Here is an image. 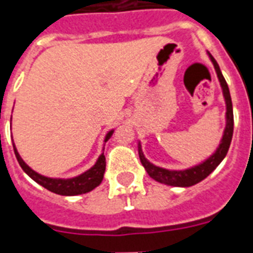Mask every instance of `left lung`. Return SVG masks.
Here are the masks:
<instances>
[{"instance_id":"obj_1","label":"left lung","mask_w":253,"mask_h":253,"mask_svg":"<svg viewBox=\"0 0 253 253\" xmlns=\"http://www.w3.org/2000/svg\"><path fill=\"white\" fill-rule=\"evenodd\" d=\"M210 55V59L213 63V67L216 70L217 78H219V82H220L221 90H223V95H224L225 101V107H227V111H225V128L224 132H223V138L220 140V144L219 147L216 148V151L212 154L211 157L207 158L206 161L199 163V165L194 166L191 169H162V167H158V166L152 165L150 162L144 158L143 151H142V147H140V143L138 144V151H139V158L142 165L146 169L147 173L151 176L154 180H157L159 183H163V184H169V186H175V187H191L196 184V183L202 182L203 179H206L210 175V173L216 169L217 166L220 165L221 161L224 159L227 152H228L229 144H231V140H232V134H234V111H232V101H231V94H229L228 84L225 82L224 77L221 74L220 67L217 65V62L215 61V58L212 57L211 54Z\"/></svg>"}]
</instances>
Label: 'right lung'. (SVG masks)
Returning a JSON list of instances; mask_svg holds the SVG:
<instances>
[{
  "label": "right lung",
  "mask_w": 253,
  "mask_h": 253,
  "mask_svg": "<svg viewBox=\"0 0 253 253\" xmlns=\"http://www.w3.org/2000/svg\"><path fill=\"white\" fill-rule=\"evenodd\" d=\"M114 130L109 131L106 134L105 143L111 138ZM13 148H14V154L17 161H18L19 166L22 167L25 172L28 173L29 176L37 182L38 184H41L42 187H45L46 190L51 191L54 194H58V195L63 196H74V195H81V194H86V192H90L91 190H94L95 187H98L103 180V175H105L106 169V158L105 154L102 152L98 161L95 162V165L92 166L91 169H87L86 172L81 173L78 176H74V178L69 179H59V178H47V176H43L41 173L36 172L34 169H32L26 163L24 162V159L19 157L18 151L15 148L14 143H13Z\"/></svg>",
  "instance_id": "right-lung-1"
}]
</instances>
